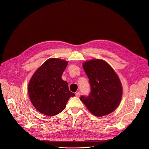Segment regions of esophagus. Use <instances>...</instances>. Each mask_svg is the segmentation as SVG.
<instances>
[{
  "instance_id": "esophagus-1",
  "label": "esophagus",
  "mask_w": 149,
  "mask_h": 149,
  "mask_svg": "<svg viewBox=\"0 0 149 149\" xmlns=\"http://www.w3.org/2000/svg\"><path fill=\"white\" fill-rule=\"evenodd\" d=\"M79 96H80V93H79V92H77V93H75V96H76L77 97H79Z\"/></svg>"
}]
</instances>
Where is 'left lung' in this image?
Listing matches in <instances>:
<instances>
[{"label":"left lung","instance_id":"8db88e82","mask_svg":"<svg viewBox=\"0 0 149 149\" xmlns=\"http://www.w3.org/2000/svg\"><path fill=\"white\" fill-rule=\"evenodd\" d=\"M83 67L89 79L91 90L88 97H81V101L96 116L112 113L119 106L123 96V86L117 74L102 59L86 61Z\"/></svg>","mask_w":149,"mask_h":149}]
</instances>
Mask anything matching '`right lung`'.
<instances>
[{
	"mask_svg": "<svg viewBox=\"0 0 149 149\" xmlns=\"http://www.w3.org/2000/svg\"><path fill=\"white\" fill-rule=\"evenodd\" d=\"M68 61L50 58L35 71L28 86L30 99L36 109L47 116H55L66 107L70 98L75 96L68 84L62 79Z\"/></svg>",
	"mask_w": 149,
	"mask_h": 149,
	"instance_id": "1",
	"label": "right lung"
}]
</instances>
